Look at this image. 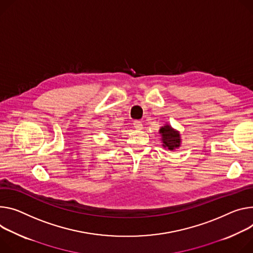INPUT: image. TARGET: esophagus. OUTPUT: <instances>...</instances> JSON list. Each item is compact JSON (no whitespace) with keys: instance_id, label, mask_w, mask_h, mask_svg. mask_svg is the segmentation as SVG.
<instances>
[{"instance_id":"obj_1","label":"esophagus","mask_w":253,"mask_h":253,"mask_svg":"<svg viewBox=\"0 0 253 253\" xmlns=\"http://www.w3.org/2000/svg\"><path fill=\"white\" fill-rule=\"evenodd\" d=\"M133 125H134V128L135 129H138V130H140V129H142L143 128V125H142V123L140 122V121H134L133 122Z\"/></svg>"}]
</instances>
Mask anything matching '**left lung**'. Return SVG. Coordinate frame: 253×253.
<instances>
[{
  "label": "left lung",
  "instance_id": "obj_1",
  "mask_svg": "<svg viewBox=\"0 0 253 253\" xmlns=\"http://www.w3.org/2000/svg\"><path fill=\"white\" fill-rule=\"evenodd\" d=\"M162 136V142L165 148H168L170 151H174L175 149L180 147L181 144V137L179 131L172 128L169 124H165L160 127L159 132Z\"/></svg>",
  "mask_w": 253,
  "mask_h": 253
}]
</instances>
